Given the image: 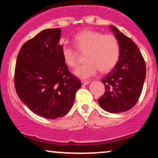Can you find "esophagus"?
<instances>
[{"label":"esophagus","instance_id":"esophagus-1","mask_svg":"<svg viewBox=\"0 0 158 158\" xmlns=\"http://www.w3.org/2000/svg\"><path fill=\"white\" fill-rule=\"evenodd\" d=\"M88 84H89V81H81V85H86Z\"/></svg>","mask_w":158,"mask_h":158}]
</instances>
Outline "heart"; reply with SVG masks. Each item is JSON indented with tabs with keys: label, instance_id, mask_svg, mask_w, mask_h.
I'll return each instance as SVG.
<instances>
[{
	"label": "heart",
	"instance_id": "heart-1",
	"mask_svg": "<svg viewBox=\"0 0 158 158\" xmlns=\"http://www.w3.org/2000/svg\"><path fill=\"white\" fill-rule=\"evenodd\" d=\"M74 43L79 51H86V62L74 71V74L80 79H88L95 75L99 70L102 73L110 71L118 62L120 47L118 40L111 34L103 35L95 30H85L76 35ZM61 55L70 68H75L77 65V52L70 44H61Z\"/></svg>",
	"mask_w": 158,
	"mask_h": 158
}]
</instances>
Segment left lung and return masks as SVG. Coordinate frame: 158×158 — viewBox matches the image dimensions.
<instances>
[{
	"mask_svg": "<svg viewBox=\"0 0 158 158\" xmlns=\"http://www.w3.org/2000/svg\"><path fill=\"white\" fill-rule=\"evenodd\" d=\"M120 47L119 61L102 79L106 91L98 99L99 106L110 113H121L135 106L142 92L146 68L137 46L117 27L110 26Z\"/></svg>",
	"mask_w": 158,
	"mask_h": 158,
	"instance_id": "obj_1",
	"label": "left lung"
}]
</instances>
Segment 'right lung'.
Wrapping results in <instances>:
<instances>
[{"mask_svg":"<svg viewBox=\"0 0 158 158\" xmlns=\"http://www.w3.org/2000/svg\"><path fill=\"white\" fill-rule=\"evenodd\" d=\"M60 39V28L47 29L25 42L14 77L20 99L32 112L52 119L68 114L81 86L63 60Z\"/></svg>","mask_w":158,"mask_h":158,"instance_id":"add662e5","label":"right lung"}]
</instances>
